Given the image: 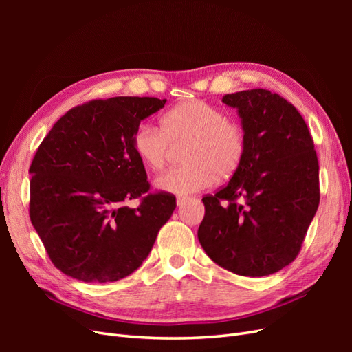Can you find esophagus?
<instances>
[{
  "label": "esophagus",
  "mask_w": 352,
  "mask_h": 352,
  "mask_svg": "<svg viewBox=\"0 0 352 352\" xmlns=\"http://www.w3.org/2000/svg\"><path fill=\"white\" fill-rule=\"evenodd\" d=\"M188 199H189L188 197H177V199H176V204H177L179 207H180V206H184Z\"/></svg>",
  "instance_id": "esophagus-1"
}]
</instances>
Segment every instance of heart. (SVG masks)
I'll return each mask as SVG.
<instances>
[{"instance_id":"1","label":"heart","mask_w":352,"mask_h":352,"mask_svg":"<svg viewBox=\"0 0 352 352\" xmlns=\"http://www.w3.org/2000/svg\"><path fill=\"white\" fill-rule=\"evenodd\" d=\"M160 127L141 123L132 135L138 160L151 172L163 170L172 146L186 145L184 166L157 179V188L175 195H188L210 188L219 177H229L239 168L247 151V136L241 123L228 119L217 105L189 100L167 110Z\"/></svg>"}]
</instances>
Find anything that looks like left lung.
I'll list each match as a JSON object with an SVG mask.
<instances>
[{
	"mask_svg": "<svg viewBox=\"0 0 352 352\" xmlns=\"http://www.w3.org/2000/svg\"><path fill=\"white\" fill-rule=\"evenodd\" d=\"M221 101L238 109L247 151L229 184L202 198L198 239L220 267L260 278L301 251L320 202L317 154L302 116L279 94L255 88Z\"/></svg>",
	"mask_w": 352,
	"mask_h": 352,
	"instance_id": "8db88e82",
	"label": "left lung"
}]
</instances>
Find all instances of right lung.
Masks as SVG:
<instances>
[{
	"mask_svg": "<svg viewBox=\"0 0 352 352\" xmlns=\"http://www.w3.org/2000/svg\"><path fill=\"white\" fill-rule=\"evenodd\" d=\"M154 97L92 100L73 107L29 167V216L58 270L82 282H116L148 257L176 197L150 192L132 148L136 126L164 107ZM140 199V206L125 202Z\"/></svg>",
	"mask_w": 352,
	"mask_h": 352,
	"instance_id": "obj_1",
	"label": "right lung"
}]
</instances>
